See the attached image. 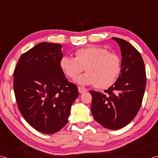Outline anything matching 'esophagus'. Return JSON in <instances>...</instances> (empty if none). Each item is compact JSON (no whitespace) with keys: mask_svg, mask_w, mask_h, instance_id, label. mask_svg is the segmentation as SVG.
Listing matches in <instances>:
<instances>
[{"mask_svg":"<svg viewBox=\"0 0 158 158\" xmlns=\"http://www.w3.org/2000/svg\"><path fill=\"white\" fill-rule=\"evenodd\" d=\"M78 91H79L80 93H85L86 91H87V90H86L85 88L81 87V86H78Z\"/></svg>","mask_w":158,"mask_h":158,"instance_id":"1","label":"esophagus"}]
</instances>
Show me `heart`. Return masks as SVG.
<instances>
[{
  "instance_id": "heart-1",
  "label": "heart",
  "mask_w": 158,
  "mask_h": 158,
  "mask_svg": "<svg viewBox=\"0 0 158 158\" xmlns=\"http://www.w3.org/2000/svg\"><path fill=\"white\" fill-rule=\"evenodd\" d=\"M74 54L75 58L63 56L59 64L61 70L71 78L85 69L86 73L75 80L79 85H95L104 89L116 82L121 72V60L117 54L97 46L80 48Z\"/></svg>"
}]
</instances>
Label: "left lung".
Masks as SVG:
<instances>
[{"mask_svg":"<svg viewBox=\"0 0 158 158\" xmlns=\"http://www.w3.org/2000/svg\"><path fill=\"white\" fill-rule=\"evenodd\" d=\"M120 47L121 72L105 93L90 91L91 110L95 120L105 128L116 130L126 126L136 117L146 86V72L140 52L127 41L112 37Z\"/></svg>","mask_w":158,"mask_h":158,"instance_id":"1","label":"left lung"}]
</instances>
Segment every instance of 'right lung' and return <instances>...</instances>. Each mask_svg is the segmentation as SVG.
Wrapping results in <instances>:
<instances>
[{
    "mask_svg": "<svg viewBox=\"0 0 158 158\" xmlns=\"http://www.w3.org/2000/svg\"><path fill=\"white\" fill-rule=\"evenodd\" d=\"M62 45L41 42L22 54L14 71V89L19 110L35 130L46 134L67 124L79 95L60 67Z\"/></svg>",
    "mask_w": 158,
    "mask_h": 158,
    "instance_id": "add662e5",
    "label": "right lung"
}]
</instances>
